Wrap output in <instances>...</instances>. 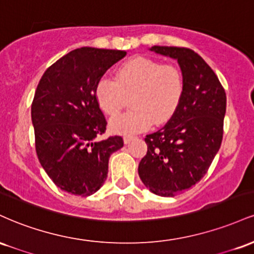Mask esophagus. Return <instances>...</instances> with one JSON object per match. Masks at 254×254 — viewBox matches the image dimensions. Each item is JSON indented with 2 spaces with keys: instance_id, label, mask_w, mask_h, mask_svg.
<instances>
[{
  "instance_id": "34e87169",
  "label": "esophagus",
  "mask_w": 254,
  "mask_h": 254,
  "mask_svg": "<svg viewBox=\"0 0 254 254\" xmlns=\"http://www.w3.org/2000/svg\"><path fill=\"white\" fill-rule=\"evenodd\" d=\"M132 139H133L132 136H125V137H124V143H125V144H129L130 142L132 141Z\"/></svg>"
}]
</instances>
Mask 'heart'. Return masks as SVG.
I'll use <instances>...</instances> for the list:
<instances>
[{
	"instance_id": "heart-1",
	"label": "heart",
	"mask_w": 254,
	"mask_h": 254,
	"mask_svg": "<svg viewBox=\"0 0 254 254\" xmlns=\"http://www.w3.org/2000/svg\"><path fill=\"white\" fill-rule=\"evenodd\" d=\"M184 94L183 72L176 65L162 64L149 57L136 56L122 63L116 80L101 77L95 99L106 115L116 116L130 97L131 109L110 121V130L132 135L164 124L174 115Z\"/></svg>"
}]
</instances>
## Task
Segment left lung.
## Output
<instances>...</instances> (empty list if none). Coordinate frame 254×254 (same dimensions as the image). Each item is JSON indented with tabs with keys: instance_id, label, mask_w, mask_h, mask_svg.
Masks as SVG:
<instances>
[{
	"instance_id": "obj_1",
	"label": "left lung",
	"mask_w": 254,
	"mask_h": 254,
	"mask_svg": "<svg viewBox=\"0 0 254 254\" xmlns=\"http://www.w3.org/2000/svg\"><path fill=\"white\" fill-rule=\"evenodd\" d=\"M179 64L184 94L168 123L144 138L148 151L138 165L142 183L153 193L174 197L205 176L221 147L226 92L199 55L186 48L151 46Z\"/></svg>"
}]
</instances>
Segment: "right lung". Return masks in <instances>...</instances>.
I'll list each match as a JSON object with an SVG mask.
<instances>
[{
    "label": "right lung",
    "mask_w": 254,
    "mask_h": 254,
    "mask_svg": "<svg viewBox=\"0 0 254 254\" xmlns=\"http://www.w3.org/2000/svg\"><path fill=\"white\" fill-rule=\"evenodd\" d=\"M127 52L80 48L54 63L40 78L31 107L40 165L60 189L87 197L104 185L121 136L97 141L106 130L95 87Z\"/></svg>",
    "instance_id": "obj_1"
}]
</instances>
